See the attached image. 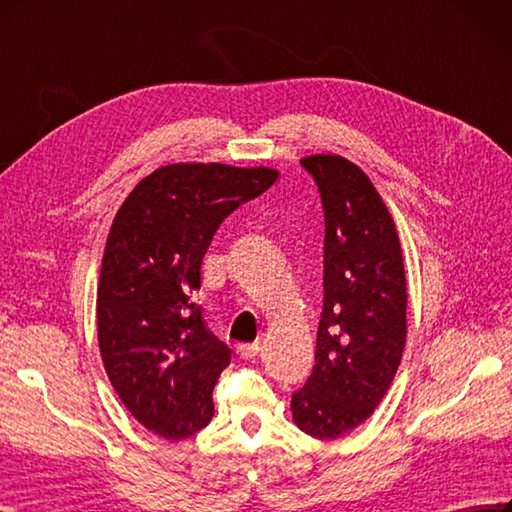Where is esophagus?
Wrapping results in <instances>:
<instances>
[{
	"instance_id": "1",
	"label": "esophagus",
	"mask_w": 512,
	"mask_h": 512,
	"mask_svg": "<svg viewBox=\"0 0 512 512\" xmlns=\"http://www.w3.org/2000/svg\"><path fill=\"white\" fill-rule=\"evenodd\" d=\"M260 354V345L258 343H245V345H237V356L243 360H252Z\"/></svg>"
}]
</instances>
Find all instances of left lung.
<instances>
[{"label":"left lung","instance_id":"8db88e82","mask_svg":"<svg viewBox=\"0 0 512 512\" xmlns=\"http://www.w3.org/2000/svg\"><path fill=\"white\" fill-rule=\"evenodd\" d=\"M324 207V309L315 366L292 394V419L339 438L390 390L407 339V279L394 220L368 175L337 154L301 161Z\"/></svg>","mask_w":512,"mask_h":512}]
</instances>
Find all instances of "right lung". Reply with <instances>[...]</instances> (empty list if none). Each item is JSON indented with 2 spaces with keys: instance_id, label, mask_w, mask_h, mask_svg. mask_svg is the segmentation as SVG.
I'll return each mask as SVG.
<instances>
[{
  "instance_id": "right-lung-1",
  "label": "right lung",
  "mask_w": 512,
  "mask_h": 512,
  "mask_svg": "<svg viewBox=\"0 0 512 512\" xmlns=\"http://www.w3.org/2000/svg\"><path fill=\"white\" fill-rule=\"evenodd\" d=\"M277 175L269 167L167 165L131 190L112 222L97 288L103 366L129 413L167 440L209 424L211 392L231 362L195 301L203 256L222 220Z\"/></svg>"
}]
</instances>
